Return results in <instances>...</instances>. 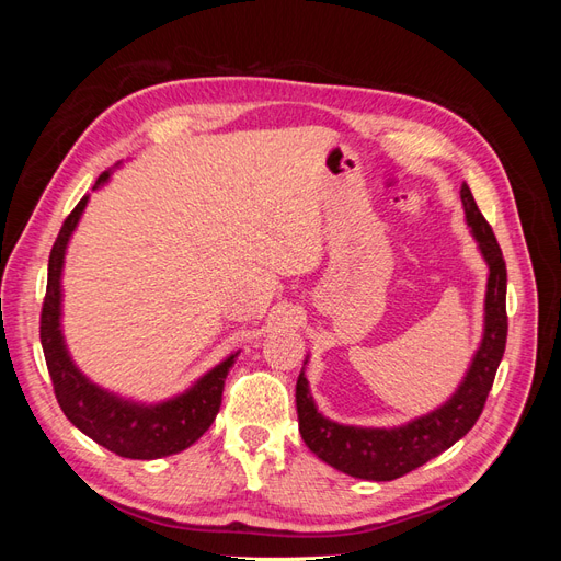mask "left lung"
Here are the masks:
<instances>
[{
  "instance_id": "obj_1",
  "label": "left lung",
  "mask_w": 561,
  "mask_h": 561,
  "mask_svg": "<svg viewBox=\"0 0 561 561\" xmlns=\"http://www.w3.org/2000/svg\"><path fill=\"white\" fill-rule=\"evenodd\" d=\"M461 203L466 213V225L470 227L472 239L478 243V250L486 262L489 274L484 293V330L480 346L472 355L466 377L449 396V400L435 407L428 414L402 423V426H344V423H336L318 412L304 367L299 371L295 398L301 439L320 461L351 474V478L371 482L398 480L402 474L416 470L419 466L458 443L482 414V407L486 402L505 351L507 274L496 236L486 225V219L482 217L466 182L461 184ZM307 363L309 355L304 358V365Z\"/></svg>"
}]
</instances>
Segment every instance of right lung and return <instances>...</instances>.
Returning <instances> with one entry per match:
<instances>
[{"instance_id": "right-lung-1", "label": "right lung", "mask_w": 561, "mask_h": 561, "mask_svg": "<svg viewBox=\"0 0 561 561\" xmlns=\"http://www.w3.org/2000/svg\"><path fill=\"white\" fill-rule=\"evenodd\" d=\"M112 171L98 178L93 192L107 184ZM89 206V196H83L77 208L65 219L48 257V280L46 297L42 307V348L50 381L60 410L72 421L83 435L93 443L105 447L124 458H151L171 456L192 447L196 439L210 428L219 404H222V390L229 369L233 367L241 351L231 355L198 377L184 393H178L161 402H140L124 398L112 390L93 383L75 365L62 334V268L65 254L70 245L72 233L79 219Z\"/></svg>"}]
</instances>
